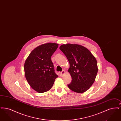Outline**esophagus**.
<instances>
[{"instance_id": "1", "label": "esophagus", "mask_w": 121, "mask_h": 121, "mask_svg": "<svg viewBox=\"0 0 121 121\" xmlns=\"http://www.w3.org/2000/svg\"><path fill=\"white\" fill-rule=\"evenodd\" d=\"M65 73V71H64V70H63V71H62V72H61V73H60V76L61 77H62L63 76V74H64Z\"/></svg>"}]
</instances>
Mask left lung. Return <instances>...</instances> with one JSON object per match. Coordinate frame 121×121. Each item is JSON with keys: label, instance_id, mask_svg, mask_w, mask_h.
<instances>
[{"label": "left lung", "instance_id": "1", "mask_svg": "<svg viewBox=\"0 0 121 121\" xmlns=\"http://www.w3.org/2000/svg\"><path fill=\"white\" fill-rule=\"evenodd\" d=\"M59 49L70 64L68 70L72 77L69 88L78 93L86 92L94 82L98 73L97 61L90 51L83 46L68 43Z\"/></svg>", "mask_w": 121, "mask_h": 121}]
</instances>
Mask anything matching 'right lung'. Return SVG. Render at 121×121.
I'll use <instances>...</instances> for the list:
<instances>
[{
	"mask_svg": "<svg viewBox=\"0 0 121 121\" xmlns=\"http://www.w3.org/2000/svg\"><path fill=\"white\" fill-rule=\"evenodd\" d=\"M58 46L57 43H48L38 46L31 52L25 62V78L29 85L38 92L49 90L58 77L51 60Z\"/></svg>",
	"mask_w": 121,
	"mask_h": 121,
	"instance_id": "obj_1",
	"label": "right lung"
}]
</instances>
